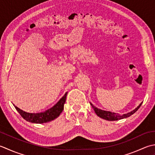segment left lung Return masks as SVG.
<instances>
[{"mask_svg":"<svg viewBox=\"0 0 155 155\" xmlns=\"http://www.w3.org/2000/svg\"><path fill=\"white\" fill-rule=\"evenodd\" d=\"M90 105L92 107V108L94 109V112L97 114V116H98L99 117L101 118H103L104 120H109V121H114V120H118L123 119V118H128L129 116H130L131 115L133 114L134 113L137 111L138 108L141 106L143 102H141L139 105H138L137 108H136L134 110H132L131 112H128L126 114H119L118 113H114V112H112L110 111H106V110H103L96 108V106H94L92 104L91 102Z\"/></svg>","mask_w":155,"mask_h":155,"instance_id":"obj_1","label":"left lung"}]
</instances>
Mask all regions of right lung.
Segmentation results:
<instances>
[{
  "label": "right lung",
  "instance_id": "right-lung-1",
  "mask_svg": "<svg viewBox=\"0 0 155 155\" xmlns=\"http://www.w3.org/2000/svg\"><path fill=\"white\" fill-rule=\"evenodd\" d=\"M67 94L68 91L51 108L39 113L27 112L18 108V107L15 106L14 104L13 106L25 120L29 122L36 123V124H43V123H47L53 120L58 118L60 115V114L62 112L63 110H64V104L65 102Z\"/></svg>",
  "mask_w": 155,
  "mask_h": 155
}]
</instances>
